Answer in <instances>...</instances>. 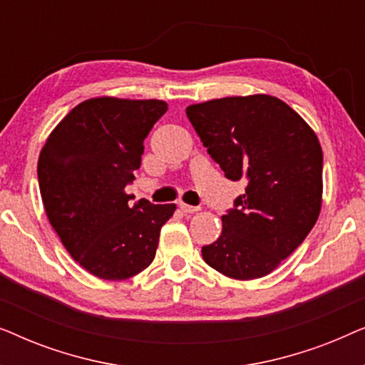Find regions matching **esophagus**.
I'll return each mask as SVG.
<instances>
[{
    "label": "esophagus",
    "mask_w": 365,
    "mask_h": 365,
    "mask_svg": "<svg viewBox=\"0 0 365 365\" xmlns=\"http://www.w3.org/2000/svg\"><path fill=\"white\" fill-rule=\"evenodd\" d=\"M179 209H181L184 214H192L199 211L197 206H189V204H184V202H179Z\"/></svg>",
    "instance_id": "esophagus-1"
}]
</instances>
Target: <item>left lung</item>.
<instances>
[{
    "label": "left lung",
    "mask_w": 365,
    "mask_h": 365,
    "mask_svg": "<svg viewBox=\"0 0 365 365\" xmlns=\"http://www.w3.org/2000/svg\"><path fill=\"white\" fill-rule=\"evenodd\" d=\"M186 114L209 156L231 181H246L202 259L224 276L251 281L301 246L322 204V149L316 133L267 94L192 104Z\"/></svg>",
    "instance_id": "1"
}]
</instances>
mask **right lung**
Here are the masks:
<instances>
[{
	"label": "right lung",
	"instance_id": "right-lung-1",
	"mask_svg": "<svg viewBox=\"0 0 365 365\" xmlns=\"http://www.w3.org/2000/svg\"><path fill=\"white\" fill-rule=\"evenodd\" d=\"M168 104L158 99L93 98L69 111L38 159L44 211L79 266L106 281L144 271L176 204L131 206L126 194L141 166L144 139Z\"/></svg>",
	"mask_w": 365,
	"mask_h": 365
}]
</instances>
